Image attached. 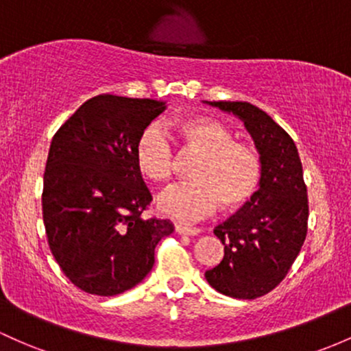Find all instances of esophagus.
I'll return each mask as SVG.
<instances>
[{
	"mask_svg": "<svg viewBox=\"0 0 351 351\" xmlns=\"http://www.w3.org/2000/svg\"><path fill=\"white\" fill-rule=\"evenodd\" d=\"M175 232L178 234H186V237H196V234H199L198 228H191V226H184V225H176Z\"/></svg>",
	"mask_w": 351,
	"mask_h": 351,
	"instance_id": "34e87169",
	"label": "esophagus"
}]
</instances>
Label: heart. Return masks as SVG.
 I'll use <instances>...</instances> for the list:
<instances>
[{
    "instance_id": "heart-1",
    "label": "heart",
    "mask_w": 351,
    "mask_h": 351,
    "mask_svg": "<svg viewBox=\"0 0 351 351\" xmlns=\"http://www.w3.org/2000/svg\"><path fill=\"white\" fill-rule=\"evenodd\" d=\"M173 130L190 148L202 153L191 173L195 182L173 184L156 199L160 213L191 219L215 210H234L252 198L260 184V156L250 145L233 141V134L215 119L193 117L173 121ZM134 161L146 180L161 183L169 178L173 152L167 133L152 125L138 138Z\"/></svg>"
}]
</instances>
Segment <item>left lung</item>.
I'll return each instance as SVG.
<instances>
[{"label":"left lung","instance_id":"left-lung-1","mask_svg":"<svg viewBox=\"0 0 351 351\" xmlns=\"http://www.w3.org/2000/svg\"><path fill=\"white\" fill-rule=\"evenodd\" d=\"M245 125L260 155L261 176L250 202L215 228L225 256L206 282L240 300L267 295L287 276L306 238L308 198L298 149L275 119L246 101H205Z\"/></svg>","mask_w":351,"mask_h":351}]
</instances>
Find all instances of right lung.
Instances as JSON below:
<instances>
[{
  "instance_id": "1",
  "label": "right lung",
  "mask_w": 351,
  "mask_h": 351,
  "mask_svg": "<svg viewBox=\"0 0 351 351\" xmlns=\"http://www.w3.org/2000/svg\"><path fill=\"white\" fill-rule=\"evenodd\" d=\"M167 101L101 95L58 130L43 180L49 250L69 282L114 296L136 287L155 265V246L173 233L169 219H145L152 202L134 146Z\"/></svg>"
}]
</instances>
